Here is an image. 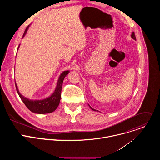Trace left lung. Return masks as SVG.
Segmentation results:
<instances>
[{
	"label": "left lung",
	"instance_id": "obj_1",
	"mask_svg": "<svg viewBox=\"0 0 160 160\" xmlns=\"http://www.w3.org/2000/svg\"><path fill=\"white\" fill-rule=\"evenodd\" d=\"M131 37H132V38H133L134 40H136V37H135V33H134L133 32H132V35H131ZM90 108L91 109H92V110H94V111H96L94 109H93L92 108H91L90 106Z\"/></svg>",
	"mask_w": 160,
	"mask_h": 160
}]
</instances>
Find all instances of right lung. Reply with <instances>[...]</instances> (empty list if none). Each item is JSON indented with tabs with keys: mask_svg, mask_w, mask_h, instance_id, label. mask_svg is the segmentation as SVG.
I'll use <instances>...</instances> for the list:
<instances>
[{
	"mask_svg": "<svg viewBox=\"0 0 160 160\" xmlns=\"http://www.w3.org/2000/svg\"><path fill=\"white\" fill-rule=\"evenodd\" d=\"M28 27L29 26H28L26 30H25L22 37L25 35ZM68 73H69V71H65L61 74L60 77H59L57 86L55 89L54 92L52 94L51 96H50L48 98L44 99L43 100L28 99L19 93V90L18 89V87L15 83L17 92L19 96L20 97L22 101V102H24L25 106L27 107V108L29 109L32 112L38 113V114H45V113L52 112L56 109V108L59 104L63 80L64 77L66 76V75L68 74Z\"/></svg>",
	"mask_w": 160,
	"mask_h": 160,
	"instance_id": "1",
	"label": "right lung"
}]
</instances>
